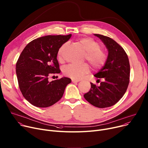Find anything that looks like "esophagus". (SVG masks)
<instances>
[{"label": "esophagus", "instance_id": "34e87169", "mask_svg": "<svg viewBox=\"0 0 148 148\" xmlns=\"http://www.w3.org/2000/svg\"><path fill=\"white\" fill-rule=\"evenodd\" d=\"M79 81H80L79 80H76V79H72V82L73 83H77V82H79Z\"/></svg>", "mask_w": 148, "mask_h": 148}]
</instances>
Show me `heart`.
Instances as JSON below:
<instances>
[{
  "label": "heart",
  "mask_w": 148,
  "mask_h": 148,
  "mask_svg": "<svg viewBox=\"0 0 148 148\" xmlns=\"http://www.w3.org/2000/svg\"><path fill=\"white\" fill-rule=\"evenodd\" d=\"M83 49L86 51L84 59L86 60L93 69L99 70L106 63L107 56L106 53L101 49V45L91 38H82L79 40ZM67 43L61 45L58 52V58L59 61L62 60V53ZM63 74L72 79L79 80L89 72V67L86 63L81 64H69L65 66L63 69Z\"/></svg>",
  "instance_id": "b5f03b06"
}]
</instances>
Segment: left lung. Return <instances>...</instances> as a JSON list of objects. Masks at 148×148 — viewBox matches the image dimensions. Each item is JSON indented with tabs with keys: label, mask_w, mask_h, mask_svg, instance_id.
I'll use <instances>...</instances> for the list:
<instances>
[{
	"label": "left lung",
	"mask_w": 148,
	"mask_h": 148,
	"mask_svg": "<svg viewBox=\"0 0 148 148\" xmlns=\"http://www.w3.org/2000/svg\"><path fill=\"white\" fill-rule=\"evenodd\" d=\"M106 45L108 51L105 65L94 76L101 80L100 85L90 83V90L84 94L85 99L98 108H106L116 104L123 97L130 81V63L123 48L112 38L94 34Z\"/></svg>",
	"instance_id": "left-lung-1"
}]
</instances>
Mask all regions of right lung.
Wrapping results in <instances>:
<instances>
[{
    "label": "right lung",
    "mask_w": 148,
    "mask_h": 148,
    "mask_svg": "<svg viewBox=\"0 0 148 148\" xmlns=\"http://www.w3.org/2000/svg\"><path fill=\"white\" fill-rule=\"evenodd\" d=\"M72 34L47 36L29 42L21 53L16 64V73L21 92L32 105L50 107L59 101L70 78L63 77L49 81L51 75L60 73L57 59L61 45Z\"/></svg>",
    "instance_id": "right-lung-1"
}]
</instances>
